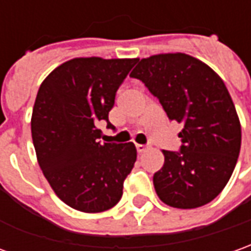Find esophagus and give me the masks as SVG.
Masks as SVG:
<instances>
[{
    "label": "esophagus",
    "mask_w": 251,
    "mask_h": 251,
    "mask_svg": "<svg viewBox=\"0 0 251 251\" xmlns=\"http://www.w3.org/2000/svg\"><path fill=\"white\" fill-rule=\"evenodd\" d=\"M136 150H137V152H139V154H143V152L147 150V147H146V146H143V144H136Z\"/></svg>",
    "instance_id": "1"
}]
</instances>
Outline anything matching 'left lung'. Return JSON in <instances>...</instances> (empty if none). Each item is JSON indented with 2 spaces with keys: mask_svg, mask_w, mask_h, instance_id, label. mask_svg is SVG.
Listing matches in <instances>:
<instances>
[{
  "mask_svg": "<svg viewBox=\"0 0 251 251\" xmlns=\"http://www.w3.org/2000/svg\"><path fill=\"white\" fill-rule=\"evenodd\" d=\"M130 76L159 100L170 121L183 125L180 151H163L165 163L154 175L159 199L177 209L211 202L231 178L242 141L226 83L209 66L185 53L141 59Z\"/></svg>",
  "mask_w": 251,
  "mask_h": 251,
  "instance_id": "obj_1",
  "label": "left lung"
}]
</instances>
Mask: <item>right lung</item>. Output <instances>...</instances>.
<instances>
[{
	"label": "right lung",
	"mask_w": 251,
	"mask_h": 251,
	"mask_svg": "<svg viewBox=\"0 0 251 251\" xmlns=\"http://www.w3.org/2000/svg\"><path fill=\"white\" fill-rule=\"evenodd\" d=\"M137 59L78 57L41 83L32 108L31 134L38 163L56 195L85 213L108 210L124 194L137 158L133 143H101L100 122Z\"/></svg>",
	"instance_id": "obj_1"
}]
</instances>
